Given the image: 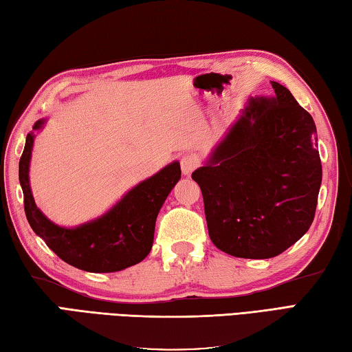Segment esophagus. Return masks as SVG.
<instances>
[{"instance_id":"obj_1","label":"esophagus","mask_w":352,"mask_h":352,"mask_svg":"<svg viewBox=\"0 0 352 352\" xmlns=\"http://www.w3.org/2000/svg\"><path fill=\"white\" fill-rule=\"evenodd\" d=\"M197 165H199V161L193 155H185L181 157V168L185 176H190L193 173V171L197 168Z\"/></svg>"}]
</instances>
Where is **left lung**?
Returning a JSON list of instances; mask_svg holds the SVG:
<instances>
[{"instance_id":"left-lung-1","label":"left lung","mask_w":352,"mask_h":352,"mask_svg":"<svg viewBox=\"0 0 352 352\" xmlns=\"http://www.w3.org/2000/svg\"><path fill=\"white\" fill-rule=\"evenodd\" d=\"M251 99L191 177L201 187L208 234L223 253L279 256L309 230L322 184L317 130L291 91Z\"/></svg>"}]
</instances>
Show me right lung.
Wrapping results in <instances>:
<instances>
[{
	"mask_svg": "<svg viewBox=\"0 0 352 352\" xmlns=\"http://www.w3.org/2000/svg\"><path fill=\"white\" fill-rule=\"evenodd\" d=\"M36 121L33 129H41ZM33 133L25 138L19 159V184L24 211L32 230L59 258L90 273H113L144 261L153 245L155 223L165 197L181 177V165L173 162L130 190L109 213L78 228H63L36 208L29 185V162Z\"/></svg>",
	"mask_w": 352,
	"mask_h": 352,
	"instance_id": "add662e5",
	"label": "right lung"
}]
</instances>
